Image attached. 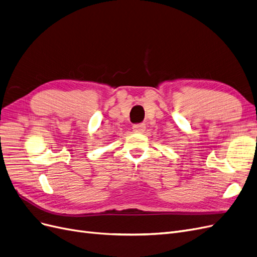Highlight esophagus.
<instances>
[{"mask_svg":"<svg viewBox=\"0 0 257 257\" xmlns=\"http://www.w3.org/2000/svg\"><path fill=\"white\" fill-rule=\"evenodd\" d=\"M146 128V124L145 123H138V124H134L133 125V131L135 133H143Z\"/></svg>","mask_w":257,"mask_h":257,"instance_id":"1","label":"esophagus"}]
</instances>
